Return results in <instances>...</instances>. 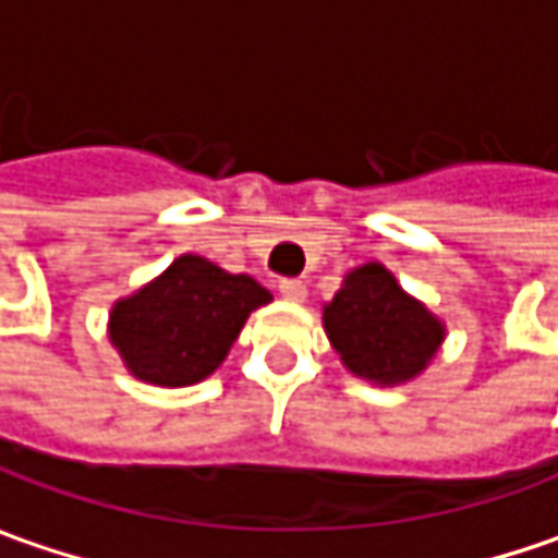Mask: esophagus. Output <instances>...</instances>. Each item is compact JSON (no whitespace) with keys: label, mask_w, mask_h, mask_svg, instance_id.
Here are the masks:
<instances>
[{"label":"esophagus","mask_w":558,"mask_h":558,"mask_svg":"<svg viewBox=\"0 0 558 558\" xmlns=\"http://www.w3.org/2000/svg\"><path fill=\"white\" fill-rule=\"evenodd\" d=\"M279 295L286 301H304L307 299V289H304V282H299V279H282L279 282Z\"/></svg>","instance_id":"1"}]
</instances>
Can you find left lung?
Listing matches in <instances>:
<instances>
[{"mask_svg": "<svg viewBox=\"0 0 558 558\" xmlns=\"http://www.w3.org/2000/svg\"><path fill=\"white\" fill-rule=\"evenodd\" d=\"M324 333L349 375L400 387L435 362L448 327L380 259H368L349 269L324 304Z\"/></svg>", "mask_w": 558, "mask_h": 558, "instance_id": "left-lung-1", "label": "left lung"}]
</instances>
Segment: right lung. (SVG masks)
<instances>
[{
	"label": "right lung",
	"instance_id": "1",
	"mask_svg": "<svg viewBox=\"0 0 558 558\" xmlns=\"http://www.w3.org/2000/svg\"><path fill=\"white\" fill-rule=\"evenodd\" d=\"M269 301L257 279L180 254L165 272L110 304L107 339L133 378L190 387L219 368L247 317Z\"/></svg>",
	"mask_w": 558,
	"mask_h": 558
}]
</instances>
